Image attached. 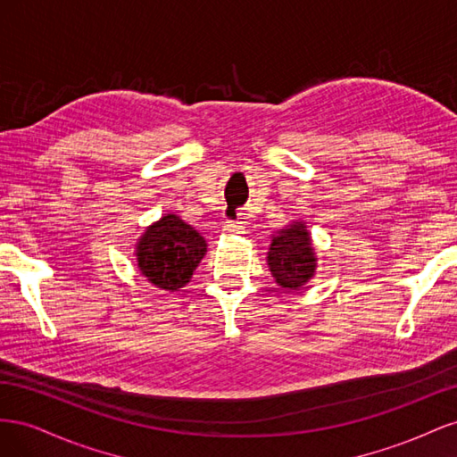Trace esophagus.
<instances>
[{
  "mask_svg": "<svg viewBox=\"0 0 457 457\" xmlns=\"http://www.w3.org/2000/svg\"><path fill=\"white\" fill-rule=\"evenodd\" d=\"M223 230L227 234H244L245 232V223H244V220H227Z\"/></svg>",
  "mask_w": 457,
  "mask_h": 457,
  "instance_id": "obj_1",
  "label": "esophagus"
}]
</instances>
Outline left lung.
Masks as SVG:
<instances>
[{
	"instance_id": "8db88e82",
	"label": "left lung",
	"mask_w": 457,
	"mask_h": 457,
	"mask_svg": "<svg viewBox=\"0 0 457 457\" xmlns=\"http://www.w3.org/2000/svg\"><path fill=\"white\" fill-rule=\"evenodd\" d=\"M267 262L278 286L286 289L305 286L316 270V255L307 225L299 220L274 234Z\"/></svg>"
}]
</instances>
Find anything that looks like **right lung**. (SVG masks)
<instances>
[{
    "mask_svg": "<svg viewBox=\"0 0 457 457\" xmlns=\"http://www.w3.org/2000/svg\"><path fill=\"white\" fill-rule=\"evenodd\" d=\"M207 252L200 232L173 213L150 225L137 244V265L145 278L160 289L177 292L190 282Z\"/></svg>",
    "mask_w": 457,
    "mask_h": 457,
    "instance_id": "1",
    "label": "right lung"
}]
</instances>
